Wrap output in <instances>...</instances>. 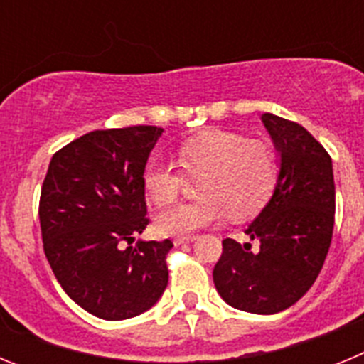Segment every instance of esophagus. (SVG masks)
<instances>
[{"label": "esophagus", "instance_id": "obj_1", "mask_svg": "<svg viewBox=\"0 0 364 364\" xmlns=\"http://www.w3.org/2000/svg\"><path fill=\"white\" fill-rule=\"evenodd\" d=\"M197 239L195 235H186V237H175L173 239V242L176 244V246H180V244H186V242H193V240Z\"/></svg>", "mask_w": 364, "mask_h": 364}]
</instances>
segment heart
<instances>
[{"mask_svg": "<svg viewBox=\"0 0 364 364\" xmlns=\"http://www.w3.org/2000/svg\"><path fill=\"white\" fill-rule=\"evenodd\" d=\"M178 164L198 178L193 202H178L159 211L154 228L162 235L186 237L218 224L252 217L269 200L279 178L277 154L262 140L228 131H208L178 147ZM184 175L169 162H153L144 173V188L156 204L173 202L184 188Z\"/></svg>", "mask_w": 364, "mask_h": 364, "instance_id": "obj_1", "label": "heart"}]
</instances>
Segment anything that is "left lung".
<instances>
[{
	"label": "left lung",
	"mask_w": 364,
	"mask_h": 364,
	"mask_svg": "<svg viewBox=\"0 0 364 364\" xmlns=\"http://www.w3.org/2000/svg\"><path fill=\"white\" fill-rule=\"evenodd\" d=\"M281 156L273 195L247 226L259 246L222 240L213 268L220 297L237 310L272 315L290 308L319 275L336 220L332 159L302 125L264 112Z\"/></svg>",
	"instance_id": "left-lung-1"
}]
</instances>
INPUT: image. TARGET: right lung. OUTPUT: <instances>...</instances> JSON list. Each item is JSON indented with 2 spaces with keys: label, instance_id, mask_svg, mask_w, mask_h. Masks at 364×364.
<instances>
[{
  "label": "right lung",
  "instance_id": "1",
  "mask_svg": "<svg viewBox=\"0 0 364 364\" xmlns=\"http://www.w3.org/2000/svg\"><path fill=\"white\" fill-rule=\"evenodd\" d=\"M162 127L91 131L56 151L40 197L43 252L65 294L105 321L144 314L167 286L169 239L149 224L144 171Z\"/></svg>",
  "mask_w": 364,
  "mask_h": 364
}]
</instances>
